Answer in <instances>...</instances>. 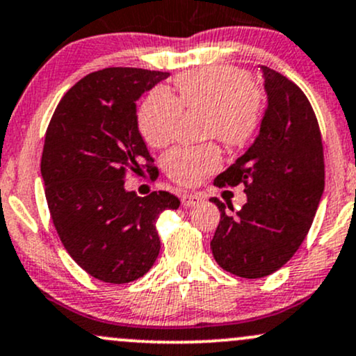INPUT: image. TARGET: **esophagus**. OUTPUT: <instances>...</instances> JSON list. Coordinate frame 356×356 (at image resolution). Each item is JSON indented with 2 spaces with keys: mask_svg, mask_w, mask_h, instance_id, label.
Instances as JSON below:
<instances>
[{
  "mask_svg": "<svg viewBox=\"0 0 356 356\" xmlns=\"http://www.w3.org/2000/svg\"><path fill=\"white\" fill-rule=\"evenodd\" d=\"M202 201L201 194H191V193H184L181 196V202L184 208H193V206L199 204Z\"/></svg>",
  "mask_w": 356,
  "mask_h": 356,
  "instance_id": "1",
  "label": "esophagus"
}]
</instances>
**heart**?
Listing matches in <instances>:
<instances>
[{"label":"heart","instance_id":"1","mask_svg":"<svg viewBox=\"0 0 356 356\" xmlns=\"http://www.w3.org/2000/svg\"><path fill=\"white\" fill-rule=\"evenodd\" d=\"M181 109L204 113L206 136H216L229 147L247 143L261 115V95L245 70L233 65H206L182 74L175 95L155 89L138 109V128L152 147H165L175 134ZM220 148L175 147L163 157L167 175L182 186H197L221 167Z\"/></svg>","mask_w":356,"mask_h":356}]
</instances>
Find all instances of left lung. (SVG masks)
Segmentation results:
<instances>
[{
    "label": "left lung",
    "mask_w": 356,
    "mask_h": 356,
    "mask_svg": "<svg viewBox=\"0 0 356 356\" xmlns=\"http://www.w3.org/2000/svg\"><path fill=\"white\" fill-rule=\"evenodd\" d=\"M267 108L255 142L214 186L245 184L247 202L221 220L211 240L226 272L260 279L292 259L309 232L324 191L321 131L306 95L277 70L260 65ZM233 211L232 206H228Z\"/></svg>",
    "instance_id": "1"
}]
</instances>
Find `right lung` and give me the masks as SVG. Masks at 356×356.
Segmentation results:
<instances>
[{
    "label": "right lung",
    "instance_id": "add662e5",
    "mask_svg": "<svg viewBox=\"0 0 356 356\" xmlns=\"http://www.w3.org/2000/svg\"><path fill=\"white\" fill-rule=\"evenodd\" d=\"M169 76L135 67L89 74L65 92L47 128L40 170L54 226L74 261L103 282L145 275L160 252L155 222L181 204L165 191L138 197L124 189L127 170L154 162L136 101Z\"/></svg>",
    "mask_w": 356,
    "mask_h": 356
}]
</instances>
